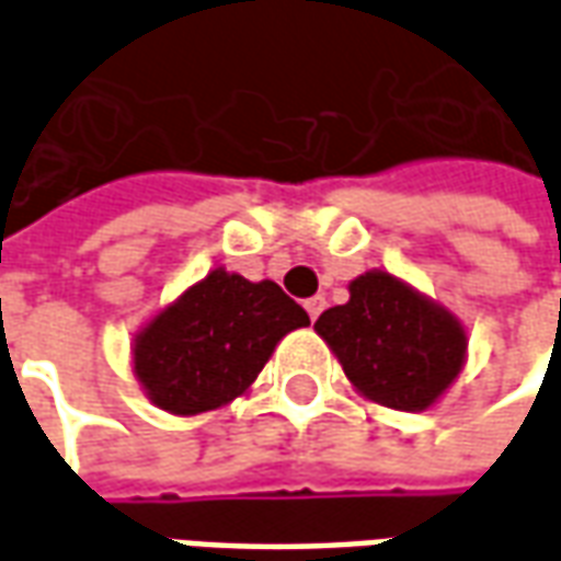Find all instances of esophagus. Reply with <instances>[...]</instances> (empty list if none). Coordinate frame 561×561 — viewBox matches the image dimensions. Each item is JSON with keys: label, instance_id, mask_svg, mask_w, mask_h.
Returning <instances> with one entry per match:
<instances>
[{"label": "esophagus", "instance_id": "34e87169", "mask_svg": "<svg viewBox=\"0 0 561 561\" xmlns=\"http://www.w3.org/2000/svg\"><path fill=\"white\" fill-rule=\"evenodd\" d=\"M324 306H328V300H324V297H309V300H306V312H309V318L316 321V318L324 312Z\"/></svg>", "mask_w": 561, "mask_h": 561}]
</instances>
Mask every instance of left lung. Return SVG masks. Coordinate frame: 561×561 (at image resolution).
<instances>
[{
  "mask_svg": "<svg viewBox=\"0 0 561 561\" xmlns=\"http://www.w3.org/2000/svg\"><path fill=\"white\" fill-rule=\"evenodd\" d=\"M348 294V304L321 312L318 336L360 397L397 412H426L462 373L466 328L385 270L357 276Z\"/></svg>",
  "mask_w": 561,
  "mask_h": 561,
  "instance_id": "left-lung-1",
  "label": "left lung"
}]
</instances>
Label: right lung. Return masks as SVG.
<instances>
[{"mask_svg": "<svg viewBox=\"0 0 561 561\" xmlns=\"http://www.w3.org/2000/svg\"><path fill=\"white\" fill-rule=\"evenodd\" d=\"M306 324L304 306L276 282L216 267L144 324L135 376L161 412H213L243 397L282 336Z\"/></svg>", "mask_w": 561, "mask_h": 561, "instance_id": "obj_1", "label": "right lung"}]
</instances>
